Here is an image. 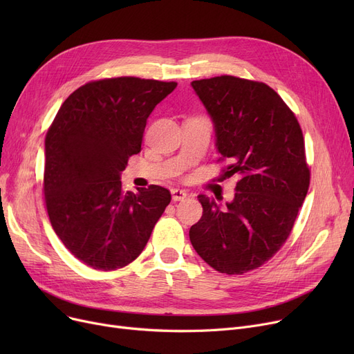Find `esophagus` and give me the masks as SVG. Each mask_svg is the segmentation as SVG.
Returning a JSON list of instances; mask_svg holds the SVG:
<instances>
[{
  "mask_svg": "<svg viewBox=\"0 0 354 354\" xmlns=\"http://www.w3.org/2000/svg\"><path fill=\"white\" fill-rule=\"evenodd\" d=\"M171 194H172V199L174 201H183L185 198L188 196L187 191H183V189H172Z\"/></svg>",
  "mask_w": 354,
  "mask_h": 354,
  "instance_id": "34e87169",
  "label": "esophagus"
}]
</instances>
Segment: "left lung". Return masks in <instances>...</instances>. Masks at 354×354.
Masks as SVG:
<instances>
[{"instance_id": "8db88e82", "label": "left lung", "mask_w": 354, "mask_h": 354, "mask_svg": "<svg viewBox=\"0 0 354 354\" xmlns=\"http://www.w3.org/2000/svg\"><path fill=\"white\" fill-rule=\"evenodd\" d=\"M215 129L225 175L239 176L225 207L199 195L189 230L198 255L224 274L261 267L283 247L310 185L304 138L290 107L266 83L219 76L191 83Z\"/></svg>"}]
</instances>
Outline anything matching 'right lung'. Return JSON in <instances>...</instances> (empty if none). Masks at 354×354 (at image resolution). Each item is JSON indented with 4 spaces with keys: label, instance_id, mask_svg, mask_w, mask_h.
Segmentation results:
<instances>
[{
    "label": "right lung",
    "instance_id": "add662e5",
    "mask_svg": "<svg viewBox=\"0 0 354 354\" xmlns=\"http://www.w3.org/2000/svg\"><path fill=\"white\" fill-rule=\"evenodd\" d=\"M175 82H90L66 99L46 135L44 199L51 227L86 266L111 271L136 259L171 202L151 185L123 192L120 174L140 152L146 120Z\"/></svg>",
    "mask_w": 354,
    "mask_h": 354
}]
</instances>
